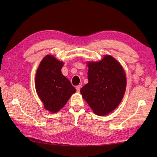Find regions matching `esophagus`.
<instances>
[{"mask_svg": "<svg viewBox=\"0 0 157 157\" xmlns=\"http://www.w3.org/2000/svg\"><path fill=\"white\" fill-rule=\"evenodd\" d=\"M80 88H81V85H78V86H77V87H76V90H77V92H79Z\"/></svg>", "mask_w": 157, "mask_h": 157, "instance_id": "1", "label": "esophagus"}]
</instances>
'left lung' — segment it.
I'll return each instance as SVG.
<instances>
[{
    "instance_id": "1",
    "label": "left lung",
    "mask_w": 157,
    "mask_h": 157,
    "mask_svg": "<svg viewBox=\"0 0 157 157\" xmlns=\"http://www.w3.org/2000/svg\"><path fill=\"white\" fill-rule=\"evenodd\" d=\"M88 67V82L80 93L94 113L106 115L117 107L124 96L126 86L124 69L109 55L99 62H89Z\"/></svg>"
}]
</instances>
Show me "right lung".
I'll list each match as a JSON object with an SVG mask.
<instances>
[{"mask_svg": "<svg viewBox=\"0 0 157 157\" xmlns=\"http://www.w3.org/2000/svg\"><path fill=\"white\" fill-rule=\"evenodd\" d=\"M63 65L54 56L47 55L41 61L36 73L37 94L44 108L52 113L63 108L76 92L69 80L61 73Z\"/></svg>", "mask_w": 157, "mask_h": 157, "instance_id": "add662e5", "label": "right lung"}]
</instances>
